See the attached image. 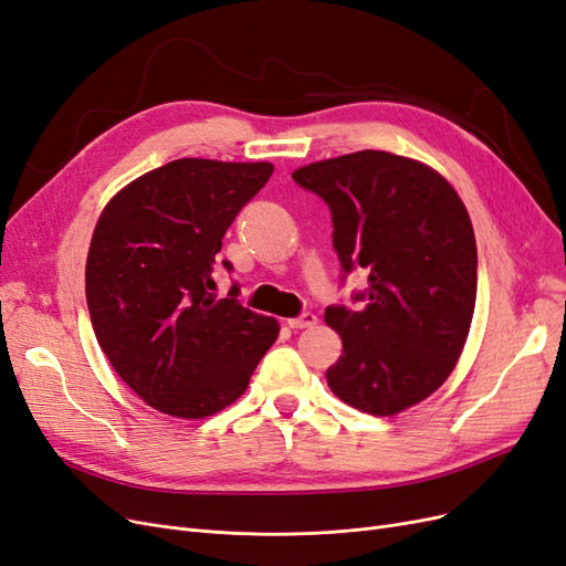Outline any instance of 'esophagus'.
I'll return each instance as SVG.
<instances>
[{"instance_id": "esophagus-1", "label": "esophagus", "mask_w": 566, "mask_h": 566, "mask_svg": "<svg viewBox=\"0 0 566 566\" xmlns=\"http://www.w3.org/2000/svg\"><path fill=\"white\" fill-rule=\"evenodd\" d=\"M318 323V318L314 316V314H302L300 318H290L287 321V325L292 327V329H304V327H314Z\"/></svg>"}]
</instances>
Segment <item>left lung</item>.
<instances>
[{
    "mask_svg": "<svg viewBox=\"0 0 566 566\" xmlns=\"http://www.w3.org/2000/svg\"><path fill=\"white\" fill-rule=\"evenodd\" d=\"M292 180L329 206L344 271H367L363 308H325L344 346L327 386L360 412L400 415L438 391L469 337L478 292L469 210L438 170L379 149L302 166Z\"/></svg>",
    "mask_w": 566,
    "mask_h": 566,
    "instance_id": "obj_1",
    "label": "left lung"
}]
</instances>
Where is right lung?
Segmentation results:
<instances>
[{
  "label": "right lung",
  "instance_id": "obj_1",
  "mask_svg": "<svg viewBox=\"0 0 566 566\" xmlns=\"http://www.w3.org/2000/svg\"><path fill=\"white\" fill-rule=\"evenodd\" d=\"M274 172L269 161L175 159L97 218L86 260L93 333L149 407L203 419L239 400L279 321L216 292L222 237ZM231 269L229 262H224Z\"/></svg>",
  "mask_w": 566,
  "mask_h": 566
}]
</instances>
